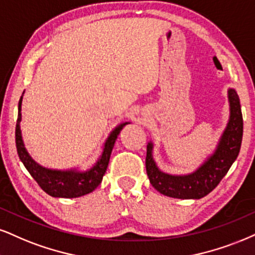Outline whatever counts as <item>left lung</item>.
I'll list each match as a JSON object with an SVG mask.
<instances>
[{"mask_svg": "<svg viewBox=\"0 0 255 255\" xmlns=\"http://www.w3.org/2000/svg\"><path fill=\"white\" fill-rule=\"evenodd\" d=\"M231 119L220 144L210 158L190 175L171 176L159 171L153 162L152 144L146 146L145 166L150 183L157 191L174 199H201L218 187L240 152L244 122L240 99L234 90L228 91Z\"/></svg>", "mask_w": 255, "mask_h": 255, "instance_id": "obj_1", "label": "left lung"}]
</instances>
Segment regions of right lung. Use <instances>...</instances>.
Here are the masks:
<instances>
[{
	"instance_id": "1",
	"label": "right lung",
	"mask_w": 255,
	"mask_h": 255,
	"mask_svg": "<svg viewBox=\"0 0 255 255\" xmlns=\"http://www.w3.org/2000/svg\"><path fill=\"white\" fill-rule=\"evenodd\" d=\"M21 103L22 97L18 102V115L16 121V128H15V142H16V149L20 159L29 171L31 177L36 181L40 188L47 194L53 197H65V199H72V197H79L86 195L96 189L102 183L103 176L105 175L108 169L110 156L122 128L128 123H123L118 128H116L110 134L105 143L103 155L97 164L89 171H58L45 169L39 164H36L30 156L28 155L26 147L23 145L21 137L20 122H21Z\"/></svg>"
}]
</instances>
